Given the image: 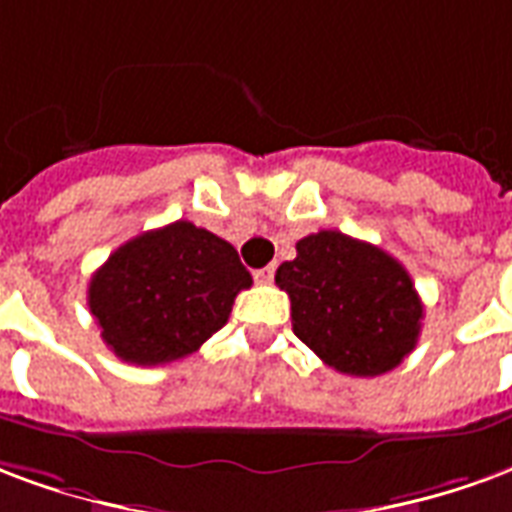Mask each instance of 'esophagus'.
<instances>
[{
  "label": "esophagus",
  "instance_id": "obj_1",
  "mask_svg": "<svg viewBox=\"0 0 512 512\" xmlns=\"http://www.w3.org/2000/svg\"><path fill=\"white\" fill-rule=\"evenodd\" d=\"M253 278H256V283H272V278H275V264L264 267V270H256L253 272Z\"/></svg>",
  "mask_w": 512,
  "mask_h": 512
}]
</instances>
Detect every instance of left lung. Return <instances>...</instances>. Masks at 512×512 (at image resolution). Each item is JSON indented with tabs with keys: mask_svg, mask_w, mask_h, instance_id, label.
Returning <instances> with one entry per match:
<instances>
[{
	"mask_svg": "<svg viewBox=\"0 0 512 512\" xmlns=\"http://www.w3.org/2000/svg\"><path fill=\"white\" fill-rule=\"evenodd\" d=\"M275 283L292 300V327L324 363L349 376H382L414 349L423 302L401 261L341 231L297 242Z\"/></svg>",
	"mask_w": 512,
	"mask_h": 512,
	"instance_id": "obj_1",
	"label": "left lung"
}]
</instances>
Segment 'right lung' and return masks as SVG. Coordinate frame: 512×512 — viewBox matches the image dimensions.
I'll use <instances>...</instances> for the list:
<instances>
[{
	"label": "right lung",
	"mask_w": 512,
	"mask_h": 512,
	"mask_svg": "<svg viewBox=\"0 0 512 512\" xmlns=\"http://www.w3.org/2000/svg\"><path fill=\"white\" fill-rule=\"evenodd\" d=\"M251 283L229 242L177 220L119 245L92 275L87 300L119 360L163 365L218 333Z\"/></svg>",
	"instance_id": "add662e5"
}]
</instances>
